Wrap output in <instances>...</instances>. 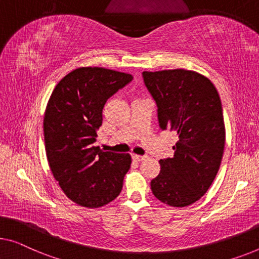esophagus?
<instances>
[{
	"label": "esophagus",
	"mask_w": 259,
	"mask_h": 259,
	"mask_svg": "<svg viewBox=\"0 0 259 259\" xmlns=\"http://www.w3.org/2000/svg\"><path fill=\"white\" fill-rule=\"evenodd\" d=\"M131 157H133V159L136 161H142V160L146 159V156H138V154H133Z\"/></svg>",
	"instance_id": "34e87169"
}]
</instances>
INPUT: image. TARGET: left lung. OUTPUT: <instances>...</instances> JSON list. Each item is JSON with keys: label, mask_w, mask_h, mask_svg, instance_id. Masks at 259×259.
I'll return each mask as SVG.
<instances>
[{"label": "left lung", "mask_w": 259, "mask_h": 259, "mask_svg": "<svg viewBox=\"0 0 259 259\" xmlns=\"http://www.w3.org/2000/svg\"><path fill=\"white\" fill-rule=\"evenodd\" d=\"M143 79L160 129L178 135L175 156L159 160L152 193L168 206H190L208 191L221 165L226 129L219 93L206 76L181 68L143 72Z\"/></svg>", "instance_id": "left-lung-1"}]
</instances>
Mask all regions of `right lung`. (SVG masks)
<instances>
[{
	"label": "right lung",
	"instance_id": "right-lung-1",
	"mask_svg": "<svg viewBox=\"0 0 259 259\" xmlns=\"http://www.w3.org/2000/svg\"><path fill=\"white\" fill-rule=\"evenodd\" d=\"M133 79L113 69L80 67L58 82L49 100L46 157L61 190L79 206L102 207L121 193L130 154L103 152L94 143L107 100Z\"/></svg>",
	"mask_w": 259,
	"mask_h": 259
}]
</instances>
